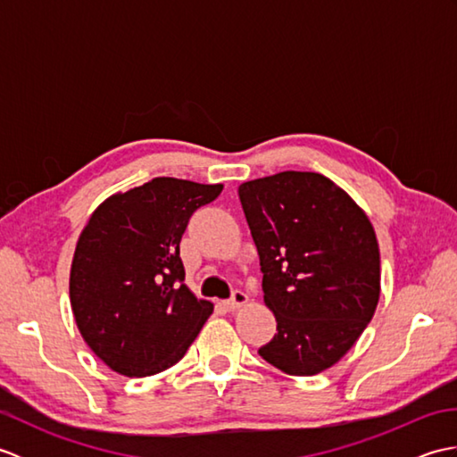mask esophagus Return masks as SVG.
Wrapping results in <instances>:
<instances>
[{"mask_svg": "<svg viewBox=\"0 0 457 457\" xmlns=\"http://www.w3.org/2000/svg\"><path fill=\"white\" fill-rule=\"evenodd\" d=\"M245 303H247V295L241 293V290H236V293L231 295V298L223 303V306H226L228 310H237V308L244 306Z\"/></svg>", "mask_w": 457, "mask_h": 457, "instance_id": "1", "label": "esophagus"}]
</instances>
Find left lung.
Here are the masks:
<instances>
[{"mask_svg": "<svg viewBox=\"0 0 457 457\" xmlns=\"http://www.w3.org/2000/svg\"><path fill=\"white\" fill-rule=\"evenodd\" d=\"M239 200L255 241L277 334L259 355L308 377L342 359L371 322L381 293L375 229L349 194L318 172L244 182Z\"/></svg>", "mask_w": 457, "mask_h": 457, "instance_id": "1", "label": "left lung"}]
</instances>
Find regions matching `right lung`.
Returning <instances> with one entry per match:
<instances>
[{
    "mask_svg": "<svg viewBox=\"0 0 457 457\" xmlns=\"http://www.w3.org/2000/svg\"><path fill=\"white\" fill-rule=\"evenodd\" d=\"M221 184L159 177L104 200L86 223L71 269V304L84 342L125 377L179 363L213 304L184 285L180 239Z\"/></svg>",
    "mask_w": 457,
    "mask_h": 457,
    "instance_id": "obj_1",
    "label": "right lung"
}]
</instances>
